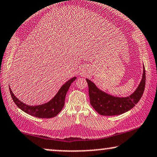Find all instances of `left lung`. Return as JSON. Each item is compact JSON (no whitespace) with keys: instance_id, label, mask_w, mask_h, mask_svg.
<instances>
[{"instance_id":"left-lung-1","label":"left lung","mask_w":157,"mask_h":157,"mask_svg":"<svg viewBox=\"0 0 157 157\" xmlns=\"http://www.w3.org/2000/svg\"><path fill=\"white\" fill-rule=\"evenodd\" d=\"M89 86L90 104L99 115L113 116L121 115L133 108L143 95L146 84V71L144 67L141 81L136 90L127 97H113L101 91L89 79H86Z\"/></svg>"}]
</instances>
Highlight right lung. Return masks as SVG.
Wrapping results in <instances>:
<instances>
[{
    "instance_id": "1",
    "label": "right lung",
    "mask_w": 157,
    "mask_h": 157,
    "mask_svg": "<svg viewBox=\"0 0 157 157\" xmlns=\"http://www.w3.org/2000/svg\"><path fill=\"white\" fill-rule=\"evenodd\" d=\"M76 79V77H74V78L68 80L65 84L61 86L58 92L56 94V96L51 100L41 105L29 106L26 105V104L21 102L14 96L11 88H9V91L14 103L21 110L30 115L40 117V118H51V117H54L55 116L58 115L63 108L65 98H66L67 91H68L71 83L74 82Z\"/></svg>"
}]
</instances>
